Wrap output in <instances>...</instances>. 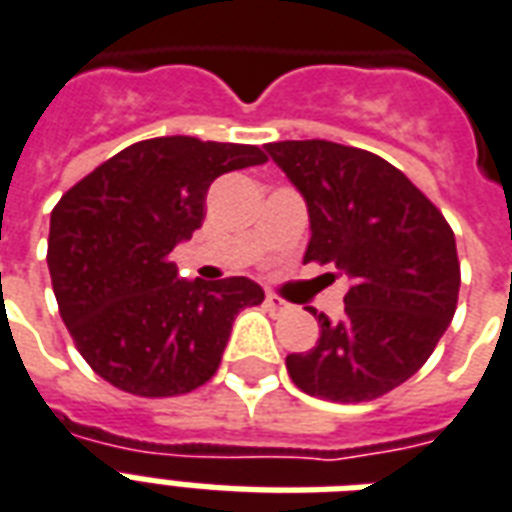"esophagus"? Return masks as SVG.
<instances>
[{
  "label": "esophagus",
  "instance_id": "esophagus-1",
  "mask_svg": "<svg viewBox=\"0 0 512 512\" xmlns=\"http://www.w3.org/2000/svg\"><path fill=\"white\" fill-rule=\"evenodd\" d=\"M264 305H267V310H272V313H280V310H286L288 302L286 299H280L278 294H267V297H264Z\"/></svg>",
  "mask_w": 512,
  "mask_h": 512
}]
</instances>
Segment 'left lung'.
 Masks as SVG:
<instances>
[{"mask_svg": "<svg viewBox=\"0 0 512 512\" xmlns=\"http://www.w3.org/2000/svg\"><path fill=\"white\" fill-rule=\"evenodd\" d=\"M310 213L305 261L351 278L345 315H318L321 337L288 353L294 386L329 402H370L413 378L459 302L453 229L394 164L326 140L267 145Z\"/></svg>", "mask_w": 512, "mask_h": 512, "instance_id": "left-lung-1", "label": "left lung"}]
</instances>
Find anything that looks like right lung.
I'll return each mask as SVG.
<instances>
[{
	"label": "right lung",
	"mask_w": 512,
	"mask_h": 512,
	"mask_svg": "<svg viewBox=\"0 0 512 512\" xmlns=\"http://www.w3.org/2000/svg\"><path fill=\"white\" fill-rule=\"evenodd\" d=\"M259 145L153 137L78 180L51 213L48 270L61 321L88 367L134 397H178L213 378L248 278L180 280L169 253L205 221L207 188L264 164Z\"/></svg>",
	"instance_id": "add662e5"
}]
</instances>
